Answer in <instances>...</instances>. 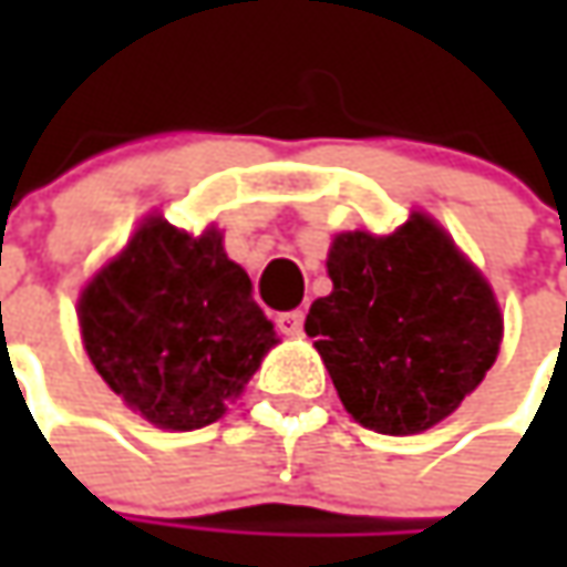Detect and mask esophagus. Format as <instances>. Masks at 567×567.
I'll return each instance as SVG.
<instances>
[{"instance_id": "34e87169", "label": "esophagus", "mask_w": 567, "mask_h": 567, "mask_svg": "<svg viewBox=\"0 0 567 567\" xmlns=\"http://www.w3.org/2000/svg\"><path fill=\"white\" fill-rule=\"evenodd\" d=\"M302 321H306L302 309H290V312H280V316H277V328H280L284 334H299V331H302Z\"/></svg>"}]
</instances>
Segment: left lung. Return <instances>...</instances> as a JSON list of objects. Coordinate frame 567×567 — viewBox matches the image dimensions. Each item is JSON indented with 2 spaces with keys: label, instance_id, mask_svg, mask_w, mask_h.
I'll return each instance as SVG.
<instances>
[{
  "label": "left lung",
  "instance_id": "left-lung-1",
  "mask_svg": "<svg viewBox=\"0 0 567 567\" xmlns=\"http://www.w3.org/2000/svg\"><path fill=\"white\" fill-rule=\"evenodd\" d=\"M328 277L334 290L312 302L306 334L365 429L413 435L442 423L498 357L489 284L423 214L391 236L340 233Z\"/></svg>",
  "mask_w": 567,
  "mask_h": 567
}]
</instances>
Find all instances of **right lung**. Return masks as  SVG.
I'll use <instances>...</instances> for the list:
<instances>
[{
  "instance_id": "1",
  "label": "right lung",
  "mask_w": 567,
  "mask_h": 567,
  "mask_svg": "<svg viewBox=\"0 0 567 567\" xmlns=\"http://www.w3.org/2000/svg\"><path fill=\"white\" fill-rule=\"evenodd\" d=\"M78 318L103 381L144 420L179 432L220 420L277 343L220 233L188 236L161 217L84 287Z\"/></svg>"
}]
</instances>
